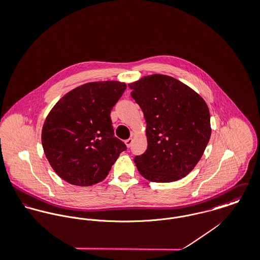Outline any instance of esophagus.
Masks as SVG:
<instances>
[{"label": "esophagus", "mask_w": 260, "mask_h": 260, "mask_svg": "<svg viewBox=\"0 0 260 260\" xmlns=\"http://www.w3.org/2000/svg\"><path fill=\"white\" fill-rule=\"evenodd\" d=\"M132 142H133V139H132V138H129V139H127V140L125 141V144H126V146H127L128 148H130Z\"/></svg>", "instance_id": "34e87169"}]
</instances>
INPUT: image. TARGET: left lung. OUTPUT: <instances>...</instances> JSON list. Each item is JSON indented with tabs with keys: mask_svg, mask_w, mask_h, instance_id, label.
<instances>
[{
	"mask_svg": "<svg viewBox=\"0 0 260 260\" xmlns=\"http://www.w3.org/2000/svg\"><path fill=\"white\" fill-rule=\"evenodd\" d=\"M128 86L147 123L148 147L134 158L139 173L158 183L185 177L210 139L206 102L184 83L167 75L145 76Z\"/></svg>",
	"mask_w": 260,
	"mask_h": 260,
	"instance_id": "obj_1",
	"label": "left lung"
}]
</instances>
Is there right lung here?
I'll return each mask as SVG.
<instances>
[{
  "label": "right lung",
  "mask_w": 260,
  "mask_h": 260,
  "mask_svg": "<svg viewBox=\"0 0 260 260\" xmlns=\"http://www.w3.org/2000/svg\"><path fill=\"white\" fill-rule=\"evenodd\" d=\"M119 81L81 85L48 114L42 145L54 171L65 181L90 186L106 178L126 145L114 137L112 108L126 90Z\"/></svg>",
  "instance_id": "obj_1"
}]
</instances>
